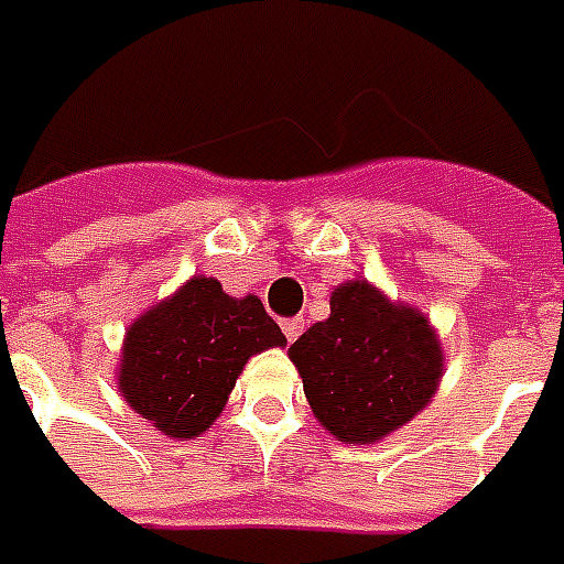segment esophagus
<instances>
[{
    "label": "esophagus",
    "mask_w": 564,
    "mask_h": 564,
    "mask_svg": "<svg viewBox=\"0 0 564 564\" xmlns=\"http://www.w3.org/2000/svg\"><path fill=\"white\" fill-rule=\"evenodd\" d=\"M279 325H282V334H285L291 343H294V339L303 334V318H301V315H294V318H282Z\"/></svg>",
    "instance_id": "1"
}]
</instances>
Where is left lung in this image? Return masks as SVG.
<instances>
[{
  "mask_svg": "<svg viewBox=\"0 0 564 564\" xmlns=\"http://www.w3.org/2000/svg\"><path fill=\"white\" fill-rule=\"evenodd\" d=\"M289 355L315 419L346 443H377L401 429L431 401L443 373L429 318L367 282L334 289L330 315Z\"/></svg>",
  "mask_w": 564,
  "mask_h": 564,
  "instance_id": "left-lung-1",
  "label": "left lung"
}]
</instances>
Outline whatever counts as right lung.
I'll list each match as a JSON object with an SVG mask.
<instances>
[{"label": "right lung", "mask_w": 564, "mask_h": 564, "mask_svg": "<svg viewBox=\"0 0 564 564\" xmlns=\"http://www.w3.org/2000/svg\"><path fill=\"white\" fill-rule=\"evenodd\" d=\"M282 343L258 297L234 301L218 279L194 275L127 330L121 391L158 431L197 437L225 410L251 355Z\"/></svg>", "instance_id": "obj_1"}]
</instances>
